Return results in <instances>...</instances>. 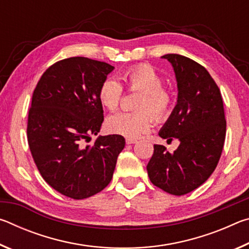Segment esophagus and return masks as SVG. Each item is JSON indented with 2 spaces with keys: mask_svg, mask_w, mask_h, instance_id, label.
Here are the masks:
<instances>
[{
  "mask_svg": "<svg viewBox=\"0 0 249 249\" xmlns=\"http://www.w3.org/2000/svg\"><path fill=\"white\" fill-rule=\"evenodd\" d=\"M135 142H137L136 140H133V138H126V144H127V145L135 144Z\"/></svg>",
  "mask_w": 249,
  "mask_h": 249,
  "instance_id": "obj_1",
  "label": "esophagus"
}]
</instances>
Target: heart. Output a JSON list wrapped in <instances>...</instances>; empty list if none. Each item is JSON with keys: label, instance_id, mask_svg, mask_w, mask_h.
I'll list each match as a JSON object with an SVG mask.
<instances>
[{"label": "heart", "instance_id": "b5f03b06", "mask_svg": "<svg viewBox=\"0 0 249 249\" xmlns=\"http://www.w3.org/2000/svg\"><path fill=\"white\" fill-rule=\"evenodd\" d=\"M129 90L141 91L136 107L138 112H117L108 116L107 127L113 134L127 138H138L148 132L153 125V116L162 120L170 112L172 98L163 89V80L149 65H140L129 68L122 74ZM123 96V87L114 78H107L101 83L99 99L101 104L109 111L119 107Z\"/></svg>", "mask_w": 249, "mask_h": 249}]
</instances>
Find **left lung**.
<instances>
[{
  "mask_svg": "<svg viewBox=\"0 0 249 249\" xmlns=\"http://www.w3.org/2000/svg\"><path fill=\"white\" fill-rule=\"evenodd\" d=\"M174 68L178 100L159 136L179 140L174 153L154 145L147 172L156 187L170 195L183 196L203 184L220 160L226 134L220 89L203 66L177 53H168Z\"/></svg>",
  "mask_w": 249,
  "mask_h": 249,
  "instance_id": "1",
  "label": "left lung"
}]
</instances>
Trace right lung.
<instances>
[{
    "instance_id": "add662e5",
    "label": "right lung",
    "mask_w": 249,
    "mask_h": 249,
    "mask_svg": "<svg viewBox=\"0 0 249 249\" xmlns=\"http://www.w3.org/2000/svg\"><path fill=\"white\" fill-rule=\"evenodd\" d=\"M114 67L86 57L57 61L41 75L28 112L29 149L50 187L81 200L111 182L117 157L125 147L121 135L99 136L103 123L101 83Z\"/></svg>"
}]
</instances>
